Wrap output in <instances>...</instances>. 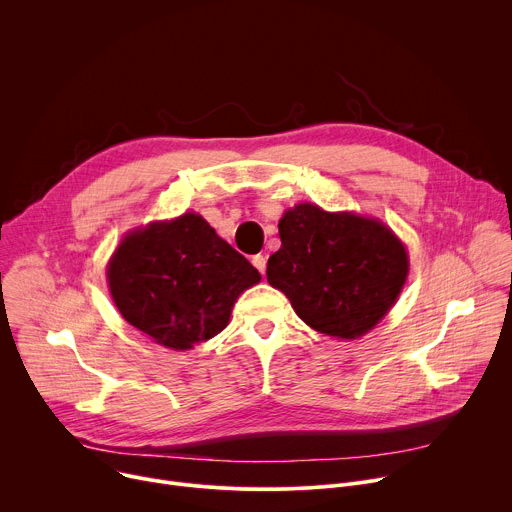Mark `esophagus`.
Segmentation results:
<instances>
[{"mask_svg":"<svg viewBox=\"0 0 512 512\" xmlns=\"http://www.w3.org/2000/svg\"><path fill=\"white\" fill-rule=\"evenodd\" d=\"M253 265H255V269L263 275V273H265V267H267V259H265L263 255H255V257H253Z\"/></svg>","mask_w":512,"mask_h":512,"instance_id":"obj_1","label":"esophagus"}]
</instances>
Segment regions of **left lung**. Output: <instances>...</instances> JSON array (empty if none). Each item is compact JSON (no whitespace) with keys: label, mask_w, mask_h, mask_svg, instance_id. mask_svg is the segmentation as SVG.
Returning <instances> with one entry per match:
<instances>
[{"label":"left lung","mask_w":512,"mask_h":512,"mask_svg":"<svg viewBox=\"0 0 512 512\" xmlns=\"http://www.w3.org/2000/svg\"><path fill=\"white\" fill-rule=\"evenodd\" d=\"M279 237L267 281L326 336L354 340L375 328L409 273L405 245L377 218L304 202L283 212Z\"/></svg>","instance_id":"obj_1"}]
</instances>
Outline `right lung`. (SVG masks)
<instances>
[{
	"label": "right lung",
	"mask_w": 512,
	"mask_h": 512,
	"mask_svg": "<svg viewBox=\"0 0 512 512\" xmlns=\"http://www.w3.org/2000/svg\"><path fill=\"white\" fill-rule=\"evenodd\" d=\"M259 279V271L194 212L127 233L107 267L121 316L174 350H190L223 332L237 298Z\"/></svg>",
	"instance_id": "1"
}]
</instances>
